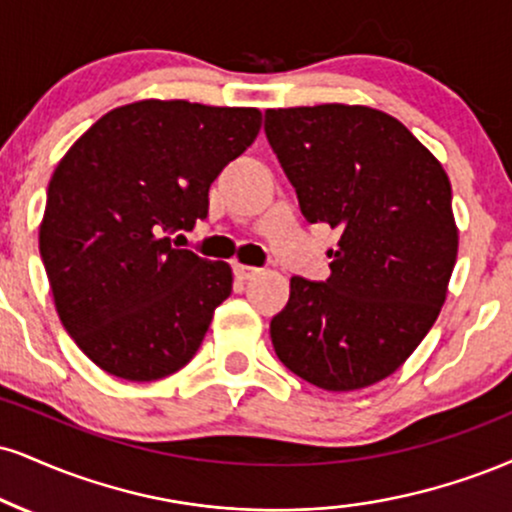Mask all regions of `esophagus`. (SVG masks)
Returning <instances> with one entry per match:
<instances>
[{
    "instance_id": "1",
    "label": "esophagus",
    "mask_w": 512,
    "mask_h": 512,
    "mask_svg": "<svg viewBox=\"0 0 512 512\" xmlns=\"http://www.w3.org/2000/svg\"><path fill=\"white\" fill-rule=\"evenodd\" d=\"M236 274H238V279L250 281V279H255L257 274H260V269L248 267V264H236Z\"/></svg>"
}]
</instances>
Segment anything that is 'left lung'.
I'll use <instances>...</instances> for the list:
<instances>
[{
	"label": "left lung",
	"instance_id": "obj_1",
	"mask_svg": "<svg viewBox=\"0 0 512 512\" xmlns=\"http://www.w3.org/2000/svg\"><path fill=\"white\" fill-rule=\"evenodd\" d=\"M264 133L305 219L341 231L329 279H291L269 326L276 355L324 391L377 384L446 300L458 257L451 181L403 123L372 107L267 109Z\"/></svg>",
	"mask_w": 512,
	"mask_h": 512
}]
</instances>
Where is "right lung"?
Returning a JSON list of instances; mask_svg holds the SVG:
<instances>
[{"mask_svg": "<svg viewBox=\"0 0 512 512\" xmlns=\"http://www.w3.org/2000/svg\"><path fill=\"white\" fill-rule=\"evenodd\" d=\"M252 107L143 100L95 121L54 169L40 257L59 319L107 374L186 367L231 295L226 262L176 248L207 217L209 186L260 133Z\"/></svg>", "mask_w": 512, "mask_h": 512, "instance_id": "add662e5", "label": "right lung"}]
</instances>
